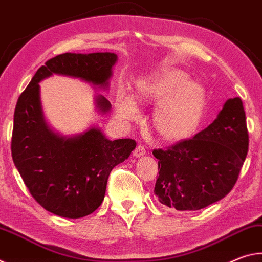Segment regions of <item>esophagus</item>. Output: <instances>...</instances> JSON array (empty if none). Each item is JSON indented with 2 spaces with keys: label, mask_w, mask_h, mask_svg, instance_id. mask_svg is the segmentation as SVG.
Segmentation results:
<instances>
[{
  "label": "esophagus",
  "mask_w": 262,
  "mask_h": 262,
  "mask_svg": "<svg viewBox=\"0 0 262 262\" xmlns=\"http://www.w3.org/2000/svg\"><path fill=\"white\" fill-rule=\"evenodd\" d=\"M145 154H146V148H145L144 145H138L134 152V156L136 158H140V157L145 156Z\"/></svg>",
  "instance_id": "esophagus-1"
}]
</instances>
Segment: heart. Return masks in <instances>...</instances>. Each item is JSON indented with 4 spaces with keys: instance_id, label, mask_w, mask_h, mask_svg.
Segmentation results:
<instances>
[{
    "instance_id": "obj_1",
    "label": "heart",
    "mask_w": 262,
    "mask_h": 262,
    "mask_svg": "<svg viewBox=\"0 0 262 262\" xmlns=\"http://www.w3.org/2000/svg\"><path fill=\"white\" fill-rule=\"evenodd\" d=\"M138 102L159 104L153 124L162 138L171 141L186 139L200 122L204 105V92L200 84L190 82L189 76L177 68H166L156 73L139 85ZM118 116L124 121L137 117L131 100L121 97L117 104Z\"/></svg>"
}]
</instances>
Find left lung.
<instances>
[{"instance_id": "obj_1", "label": "left lung", "mask_w": 262, "mask_h": 262, "mask_svg": "<svg viewBox=\"0 0 262 262\" xmlns=\"http://www.w3.org/2000/svg\"><path fill=\"white\" fill-rule=\"evenodd\" d=\"M248 151V131L239 97L225 102L217 118L190 139L154 149L159 177L154 194L170 210L195 211L232 190Z\"/></svg>"}]
</instances>
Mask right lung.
<instances>
[{
	"label": "right lung",
	"mask_w": 262,
	"mask_h": 262,
	"mask_svg": "<svg viewBox=\"0 0 262 262\" xmlns=\"http://www.w3.org/2000/svg\"><path fill=\"white\" fill-rule=\"evenodd\" d=\"M115 53H63L47 60L20 94L14 115L11 156L25 186L47 211L65 218L91 215L104 200L106 182L115 166L130 157L134 139L109 140L96 127L84 134L63 137L45 122L39 82L52 74L79 78L108 88ZM101 113L110 102L96 97Z\"/></svg>",
	"instance_id": "1"
}]
</instances>
